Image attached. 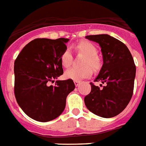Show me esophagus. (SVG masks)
Returning a JSON list of instances; mask_svg holds the SVG:
<instances>
[{"instance_id": "obj_1", "label": "esophagus", "mask_w": 146, "mask_h": 146, "mask_svg": "<svg viewBox=\"0 0 146 146\" xmlns=\"http://www.w3.org/2000/svg\"><path fill=\"white\" fill-rule=\"evenodd\" d=\"M74 85H75L76 86H78V85L80 84V81H79V80H74Z\"/></svg>"}]
</instances>
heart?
Instances as JSON below:
<instances>
[{"label":"heart","mask_w":146,"mask_h":146,"mask_svg":"<svg viewBox=\"0 0 146 146\" xmlns=\"http://www.w3.org/2000/svg\"><path fill=\"white\" fill-rule=\"evenodd\" d=\"M76 50L78 53L84 54L86 57L83 61L84 67L81 68H71L65 72L66 78L74 80H80L84 78H87L92 75V67L95 71H98L102 67V60L97 55L98 49L95 44L88 41H82L78 42L75 46ZM60 60L63 67L70 66L72 61V51L68 48H66L60 56Z\"/></svg>","instance_id":"heart-1"}]
</instances>
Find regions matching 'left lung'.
Wrapping results in <instances>:
<instances>
[{
    "label": "left lung",
    "instance_id": "obj_1",
    "mask_svg": "<svg viewBox=\"0 0 146 146\" xmlns=\"http://www.w3.org/2000/svg\"><path fill=\"white\" fill-rule=\"evenodd\" d=\"M102 48L104 64L95 82L90 83L91 92L84 98L87 109L104 118H112L123 111L133 92L136 66L127 47L108 34L86 36Z\"/></svg>",
    "mask_w": 146,
    "mask_h": 146
}]
</instances>
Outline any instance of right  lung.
<instances>
[{
  "instance_id": "obj_1",
  "label": "right lung",
  "mask_w": 146,
  "mask_h": 146,
  "mask_svg": "<svg viewBox=\"0 0 146 146\" xmlns=\"http://www.w3.org/2000/svg\"><path fill=\"white\" fill-rule=\"evenodd\" d=\"M68 38H35L19 53L14 62V94L25 113L36 121H51L62 113L66 97L74 90L72 79L50 82L63 74L60 60Z\"/></svg>"
}]
</instances>
